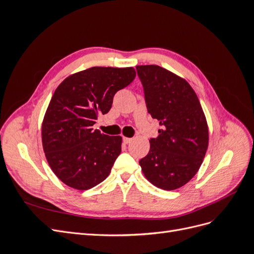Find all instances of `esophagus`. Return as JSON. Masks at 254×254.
<instances>
[{"label":"esophagus","instance_id":"obj_1","mask_svg":"<svg viewBox=\"0 0 254 254\" xmlns=\"http://www.w3.org/2000/svg\"><path fill=\"white\" fill-rule=\"evenodd\" d=\"M132 141V139H131V137H123V142H124L125 144H128V143H130V142H131Z\"/></svg>","mask_w":254,"mask_h":254}]
</instances>
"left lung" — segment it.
<instances>
[{
    "label": "left lung",
    "mask_w": 254,
    "mask_h": 254,
    "mask_svg": "<svg viewBox=\"0 0 254 254\" xmlns=\"http://www.w3.org/2000/svg\"><path fill=\"white\" fill-rule=\"evenodd\" d=\"M145 103L160 122L159 135L149 140L140 160L153 186L172 190L187 184L198 172L209 145V129L200 102L189 82L159 65H136Z\"/></svg>",
    "instance_id": "8db88e82"
}]
</instances>
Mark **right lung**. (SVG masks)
Masks as SVG:
<instances>
[{"mask_svg": "<svg viewBox=\"0 0 254 254\" xmlns=\"http://www.w3.org/2000/svg\"><path fill=\"white\" fill-rule=\"evenodd\" d=\"M134 77L133 67L93 66L70 75L54 92L42 122V145L52 171L67 187L86 190L109 176L122 136L92 126Z\"/></svg>", "mask_w": 254, "mask_h": 254, "instance_id": "right-lung-1", "label": "right lung"}]
</instances>
